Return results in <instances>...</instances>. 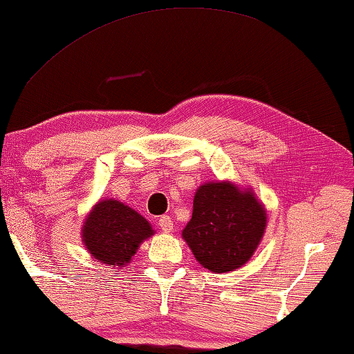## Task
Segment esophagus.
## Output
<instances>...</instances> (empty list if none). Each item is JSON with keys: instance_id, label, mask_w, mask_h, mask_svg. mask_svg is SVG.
Listing matches in <instances>:
<instances>
[{"instance_id": "esophagus-1", "label": "esophagus", "mask_w": 354, "mask_h": 354, "mask_svg": "<svg viewBox=\"0 0 354 354\" xmlns=\"http://www.w3.org/2000/svg\"><path fill=\"white\" fill-rule=\"evenodd\" d=\"M158 225L162 232H171L174 230V221L169 215H162L158 220Z\"/></svg>"}]
</instances>
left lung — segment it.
<instances>
[{"instance_id": "1", "label": "left lung", "mask_w": 354, "mask_h": 354, "mask_svg": "<svg viewBox=\"0 0 354 354\" xmlns=\"http://www.w3.org/2000/svg\"><path fill=\"white\" fill-rule=\"evenodd\" d=\"M266 230V210L250 192L231 183H205L193 201L182 236L194 258L212 272L242 268Z\"/></svg>"}]
</instances>
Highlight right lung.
I'll list each match as a JSON object with an SVG mask.
<instances>
[{
  "instance_id": "1",
  "label": "right lung",
  "mask_w": 354,
  "mask_h": 354,
  "mask_svg": "<svg viewBox=\"0 0 354 354\" xmlns=\"http://www.w3.org/2000/svg\"><path fill=\"white\" fill-rule=\"evenodd\" d=\"M150 223L118 201H101L84 225V243L95 259L107 266H124L144 239L150 237Z\"/></svg>"
}]
</instances>
